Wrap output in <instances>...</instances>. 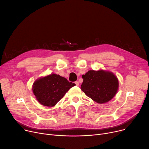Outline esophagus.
Returning a JSON list of instances; mask_svg holds the SVG:
<instances>
[{
	"label": "esophagus",
	"mask_w": 149,
	"mask_h": 149,
	"mask_svg": "<svg viewBox=\"0 0 149 149\" xmlns=\"http://www.w3.org/2000/svg\"><path fill=\"white\" fill-rule=\"evenodd\" d=\"M75 84H76V86H79V81H75Z\"/></svg>",
	"instance_id": "esophagus-1"
}]
</instances>
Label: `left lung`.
Instances as JSON below:
<instances>
[{"instance_id": "obj_1", "label": "left lung", "mask_w": 149, "mask_h": 149, "mask_svg": "<svg viewBox=\"0 0 149 149\" xmlns=\"http://www.w3.org/2000/svg\"><path fill=\"white\" fill-rule=\"evenodd\" d=\"M81 89L95 102L103 104L112 100L118 91L119 83L117 77L106 70H89L82 75Z\"/></svg>"}]
</instances>
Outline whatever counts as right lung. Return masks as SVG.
I'll use <instances>...</instances> for the list:
<instances>
[{
  "label": "right lung",
  "mask_w": 149,
  "mask_h": 149,
  "mask_svg": "<svg viewBox=\"0 0 149 149\" xmlns=\"http://www.w3.org/2000/svg\"><path fill=\"white\" fill-rule=\"evenodd\" d=\"M75 85L65 77L51 74L35 81L33 91L36 99L41 104L53 107Z\"/></svg>",
  "instance_id": "1"
}]
</instances>
